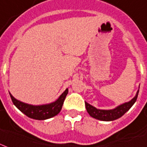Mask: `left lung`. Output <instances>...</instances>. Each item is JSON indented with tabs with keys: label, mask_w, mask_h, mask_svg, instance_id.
Wrapping results in <instances>:
<instances>
[{
	"label": "left lung",
	"mask_w": 147,
	"mask_h": 147,
	"mask_svg": "<svg viewBox=\"0 0 147 147\" xmlns=\"http://www.w3.org/2000/svg\"><path fill=\"white\" fill-rule=\"evenodd\" d=\"M139 90L136 92V96L131 99L129 102L123 103L120 106H117L116 108L110 110H102V109H98L95 108L94 106H91L88 102H86V108L88 113L93 118L102 121H113L117 119L120 118L123 116L129 109L133 106V105L135 103V102L137 99L138 96Z\"/></svg>",
	"instance_id": "8db88e82"
}]
</instances>
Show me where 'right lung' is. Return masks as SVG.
<instances>
[{
    "label": "right lung",
    "instance_id": "obj_1",
    "mask_svg": "<svg viewBox=\"0 0 147 147\" xmlns=\"http://www.w3.org/2000/svg\"><path fill=\"white\" fill-rule=\"evenodd\" d=\"M68 92H69L68 88H66L65 91L61 94L55 102L46 105H41V106H32L22 102L13 97L11 93L10 96L14 106L21 112L25 114L28 117L38 120H44V119L51 118L59 113L64 103L65 98L68 94Z\"/></svg>",
    "mask_w": 147,
    "mask_h": 147
}]
</instances>
